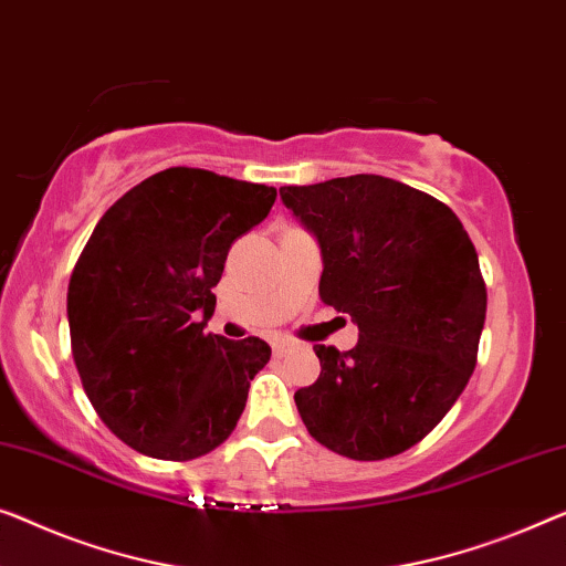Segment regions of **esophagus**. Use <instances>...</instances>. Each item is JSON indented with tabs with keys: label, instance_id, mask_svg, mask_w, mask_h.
<instances>
[{
	"label": "esophagus",
	"instance_id": "obj_1",
	"mask_svg": "<svg viewBox=\"0 0 566 566\" xmlns=\"http://www.w3.org/2000/svg\"><path fill=\"white\" fill-rule=\"evenodd\" d=\"M291 349V344H285V342H273V355L275 357H283L285 352Z\"/></svg>",
	"mask_w": 566,
	"mask_h": 566
}]
</instances>
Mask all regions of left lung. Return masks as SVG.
Masks as SVG:
<instances>
[{
    "label": "left lung",
    "instance_id": "8db88e82",
    "mask_svg": "<svg viewBox=\"0 0 566 566\" xmlns=\"http://www.w3.org/2000/svg\"><path fill=\"white\" fill-rule=\"evenodd\" d=\"M322 248L318 296L349 314V352L314 344L318 380L296 390L318 444L349 460L396 457L444 419L478 365L488 291L470 234L447 203L359 174L283 186Z\"/></svg>",
    "mask_w": 566,
    "mask_h": 566
}]
</instances>
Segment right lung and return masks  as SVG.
Here are the masks:
<instances>
[{"label":"right lung","instance_id":"1","mask_svg":"<svg viewBox=\"0 0 566 566\" xmlns=\"http://www.w3.org/2000/svg\"><path fill=\"white\" fill-rule=\"evenodd\" d=\"M275 196L178 166L129 188L88 237L69 283L73 363L106 429L140 454L196 460L240 421L270 347L203 326L229 248Z\"/></svg>","mask_w":566,"mask_h":566}]
</instances>
